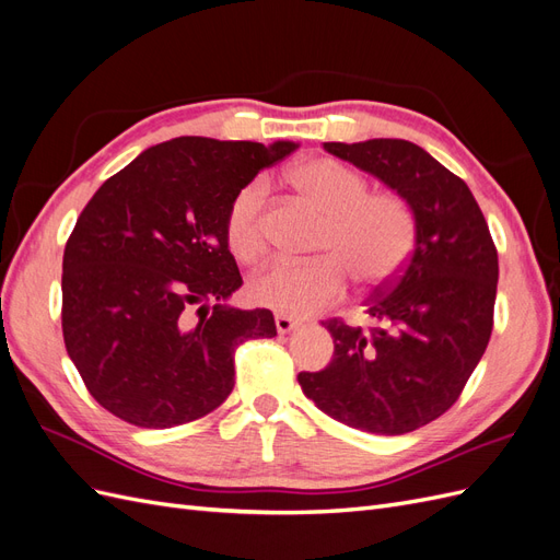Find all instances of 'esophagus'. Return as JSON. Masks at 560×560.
Instances as JSON below:
<instances>
[{"label": "esophagus", "instance_id": "1", "mask_svg": "<svg viewBox=\"0 0 560 560\" xmlns=\"http://www.w3.org/2000/svg\"><path fill=\"white\" fill-rule=\"evenodd\" d=\"M296 325H299V322L294 317H290V315H284V313L276 315V329H278V334H290L292 329H296Z\"/></svg>", "mask_w": 560, "mask_h": 560}]
</instances>
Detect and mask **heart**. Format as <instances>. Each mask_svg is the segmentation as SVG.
I'll return each mask as SVG.
<instances>
[{
    "label": "heart",
    "mask_w": 560,
    "mask_h": 560,
    "mask_svg": "<svg viewBox=\"0 0 560 560\" xmlns=\"http://www.w3.org/2000/svg\"><path fill=\"white\" fill-rule=\"evenodd\" d=\"M294 189L325 212L313 261H276L249 280L259 306L311 315L334 306L348 290V276L364 290H378L409 261L418 238L411 202L395 191H369L354 167L317 156L290 173ZM266 186L249 182L235 194L224 219V238L241 264H257L268 252L264 222Z\"/></svg>",
    "instance_id": "heart-1"
}]
</instances>
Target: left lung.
<instances>
[{
    "label": "left lung",
    "instance_id": "8db88e82",
    "mask_svg": "<svg viewBox=\"0 0 560 560\" xmlns=\"http://www.w3.org/2000/svg\"><path fill=\"white\" fill-rule=\"evenodd\" d=\"M325 149L409 200L418 238L399 273L366 301L369 329L322 322L334 358L317 374L301 371L299 385L350 428L413 432L451 409L488 346L498 249L469 186L425 149L383 138Z\"/></svg>",
    "mask_w": 560,
    "mask_h": 560
}]
</instances>
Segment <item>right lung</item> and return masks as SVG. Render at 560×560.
I'll use <instances>...</instances> for the list:
<instances>
[{
  "instance_id": "1",
  "label": "right lung",
  "mask_w": 560,
  "mask_h": 560,
  "mask_svg": "<svg viewBox=\"0 0 560 560\" xmlns=\"http://www.w3.org/2000/svg\"><path fill=\"white\" fill-rule=\"evenodd\" d=\"M296 147L177 138L142 151L83 208L62 257V336L109 413L149 430L208 416L231 395L235 348L278 334L270 311L224 303L243 284L224 219Z\"/></svg>"
}]
</instances>
